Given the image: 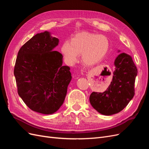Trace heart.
Segmentation results:
<instances>
[{"label": "heart", "instance_id": "obj_1", "mask_svg": "<svg viewBox=\"0 0 149 149\" xmlns=\"http://www.w3.org/2000/svg\"><path fill=\"white\" fill-rule=\"evenodd\" d=\"M109 49V41L105 35L89 32L76 34L70 40L62 44L61 50L66 60L70 64L78 60L81 54L83 64L92 66L100 62Z\"/></svg>", "mask_w": 149, "mask_h": 149}]
</instances>
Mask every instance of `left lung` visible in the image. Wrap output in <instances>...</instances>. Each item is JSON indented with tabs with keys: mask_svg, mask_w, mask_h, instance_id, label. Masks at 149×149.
Instances as JSON below:
<instances>
[{
	"mask_svg": "<svg viewBox=\"0 0 149 149\" xmlns=\"http://www.w3.org/2000/svg\"><path fill=\"white\" fill-rule=\"evenodd\" d=\"M115 71L109 87L103 93L93 92L89 97L92 106L100 113L110 116L127 106L135 94L137 69L132 57L120 53L114 61Z\"/></svg>",
	"mask_w": 149,
	"mask_h": 149,
	"instance_id": "8db88e82",
	"label": "left lung"
}]
</instances>
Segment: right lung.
Segmentation results:
<instances>
[{
    "instance_id": "right-lung-1",
    "label": "right lung",
    "mask_w": 149,
    "mask_h": 149,
    "mask_svg": "<svg viewBox=\"0 0 149 149\" xmlns=\"http://www.w3.org/2000/svg\"><path fill=\"white\" fill-rule=\"evenodd\" d=\"M58 43L48 31L37 33L20 48L15 61L18 94L30 109L41 114L59 109L71 80L70 68L62 66V55L53 50Z\"/></svg>"
}]
</instances>
